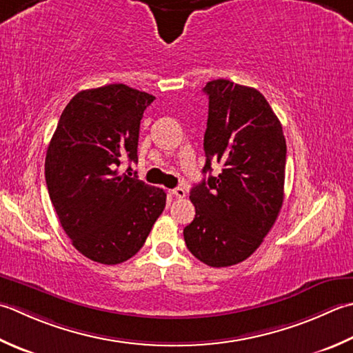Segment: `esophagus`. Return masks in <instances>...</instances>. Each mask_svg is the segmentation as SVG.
Listing matches in <instances>:
<instances>
[{
	"instance_id": "esophagus-1",
	"label": "esophagus",
	"mask_w": 353,
	"mask_h": 353,
	"mask_svg": "<svg viewBox=\"0 0 353 353\" xmlns=\"http://www.w3.org/2000/svg\"><path fill=\"white\" fill-rule=\"evenodd\" d=\"M170 192H171L172 196H174V197H179V199H183V197L186 196V191H185V188H182V186H177V188L171 190Z\"/></svg>"
}]
</instances>
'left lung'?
<instances>
[{"mask_svg": "<svg viewBox=\"0 0 353 353\" xmlns=\"http://www.w3.org/2000/svg\"><path fill=\"white\" fill-rule=\"evenodd\" d=\"M203 137V174L211 162L222 172L192 186L196 217L185 226L186 248L212 268L246 260L271 231L285 197L286 139L265 96L228 79L210 81Z\"/></svg>", "mask_w": 353, "mask_h": 353, "instance_id": "obj_1", "label": "left lung"}]
</instances>
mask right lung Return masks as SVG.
<instances>
[{"label":"right lung","mask_w":353,"mask_h":353,"mask_svg":"<svg viewBox=\"0 0 353 353\" xmlns=\"http://www.w3.org/2000/svg\"><path fill=\"white\" fill-rule=\"evenodd\" d=\"M153 101L125 84L82 90L48 143L46 182L62 230L102 265L133 257L167 202L163 190L117 171L122 157L137 162L141 119Z\"/></svg>","instance_id":"obj_1"}]
</instances>
